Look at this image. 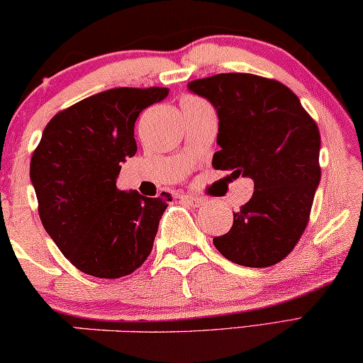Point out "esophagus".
<instances>
[{
	"mask_svg": "<svg viewBox=\"0 0 363 363\" xmlns=\"http://www.w3.org/2000/svg\"><path fill=\"white\" fill-rule=\"evenodd\" d=\"M179 199L187 205H191V207H200V205L203 203V199L199 196H181Z\"/></svg>",
	"mask_w": 363,
	"mask_h": 363,
	"instance_id": "1",
	"label": "esophagus"
}]
</instances>
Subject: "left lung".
Listing matches in <instances>:
<instances>
[{"label": "left lung", "mask_w": 363, "mask_h": 363, "mask_svg": "<svg viewBox=\"0 0 363 363\" xmlns=\"http://www.w3.org/2000/svg\"><path fill=\"white\" fill-rule=\"evenodd\" d=\"M218 116L215 169L251 177L250 202L233 212V226L213 245L228 261L269 267L294 250L306 228L321 179V137L301 102L275 79L221 73L191 81Z\"/></svg>", "instance_id": "left-lung-1"}]
</instances>
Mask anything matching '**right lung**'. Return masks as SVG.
<instances>
[{
  "label": "right lung",
  "mask_w": 363,
  "mask_h": 363,
  "mask_svg": "<svg viewBox=\"0 0 363 363\" xmlns=\"http://www.w3.org/2000/svg\"><path fill=\"white\" fill-rule=\"evenodd\" d=\"M167 94V88L107 89L58 112L43 128L30 160L39 215L81 272L123 277L153 250L166 199L118 191L117 177L121 164L137 153L140 112Z\"/></svg>",
  "instance_id": "1"
}]
</instances>
